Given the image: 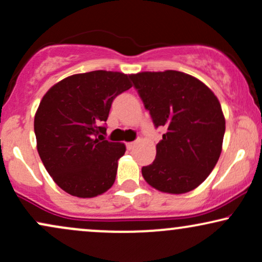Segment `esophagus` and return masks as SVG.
Wrapping results in <instances>:
<instances>
[{"instance_id": "34e87169", "label": "esophagus", "mask_w": 262, "mask_h": 262, "mask_svg": "<svg viewBox=\"0 0 262 262\" xmlns=\"http://www.w3.org/2000/svg\"><path fill=\"white\" fill-rule=\"evenodd\" d=\"M134 145H135V141H130V143H127V149L132 150L134 148Z\"/></svg>"}]
</instances>
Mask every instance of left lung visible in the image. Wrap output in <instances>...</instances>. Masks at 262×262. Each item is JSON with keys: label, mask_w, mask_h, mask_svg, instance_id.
Instances as JSON below:
<instances>
[{"label": "left lung", "mask_w": 262, "mask_h": 262, "mask_svg": "<svg viewBox=\"0 0 262 262\" xmlns=\"http://www.w3.org/2000/svg\"><path fill=\"white\" fill-rule=\"evenodd\" d=\"M130 79L155 127L166 129L155 160L141 169L144 180L170 194L198 187L214 169L223 145L225 118L217 96L181 71H144Z\"/></svg>", "instance_id": "obj_1"}]
</instances>
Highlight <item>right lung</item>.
Wrapping results in <instances>:
<instances>
[{
  "label": "right lung",
  "instance_id": "1",
  "mask_svg": "<svg viewBox=\"0 0 262 262\" xmlns=\"http://www.w3.org/2000/svg\"><path fill=\"white\" fill-rule=\"evenodd\" d=\"M132 87L129 75L96 70L50 87L34 117L37 149L54 182L69 194L92 198L114 183L125 145L104 140L111 104Z\"/></svg>",
  "mask_w": 262,
  "mask_h": 262
}]
</instances>
